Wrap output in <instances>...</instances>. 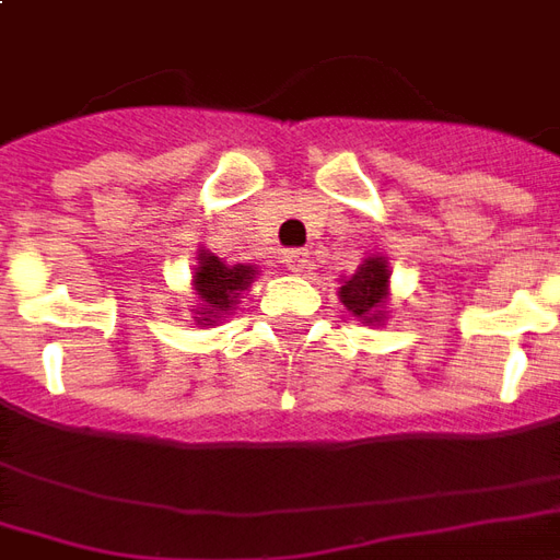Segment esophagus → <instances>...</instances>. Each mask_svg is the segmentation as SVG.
<instances>
[{
    "instance_id": "obj_1",
    "label": "esophagus",
    "mask_w": 560,
    "mask_h": 560,
    "mask_svg": "<svg viewBox=\"0 0 560 560\" xmlns=\"http://www.w3.org/2000/svg\"><path fill=\"white\" fill-rule=\"evenodd\" d=\"M284 267L291 269V272H306V269H308V254L300 252V248H291V252H284Z\"/></svg>"
}]
</instances>
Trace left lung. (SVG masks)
Wrapping results in <instances>:
<instances>
[{"label":"left lung","instance_id":"obj_1","mask_svg":"<svg viewBox=\"0 0 560 560\" xmlns=\"http://www.w3.org/2000/svg\"><path fill=\"white\" fill-rule=\"evenodd\" d=\"M388 279L390 269L385 257H366L361 267L354 269V276L342 279L339 288V300L342 306L363 324H375L385 320V308H388Z\"/></svg>","mask_w":560,"mask_h":560}]
</instances>
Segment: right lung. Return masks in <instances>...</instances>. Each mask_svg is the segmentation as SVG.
Returning a JSON list of instances; mask_svg holds the SVG:
<instances>
[{
  "label": "right lung",
  "instance_id": "obj_1",
  "mask_svg": "<svg viewBox=\"0 0 560 560\" xmlns=\"http://www.w3.org/2000/svg\"><path fill=\"white\" fill-rule=\"evenodd\" d=\"M197 272H194V291H197V320L199 324H218L230 315V308L236 306L242 291H248V284L257 276V267L248 264H224L212 252H199Z\"/></svg>",
  "mask_w": 560,
  "mask_h": 560
}]
</instances>
